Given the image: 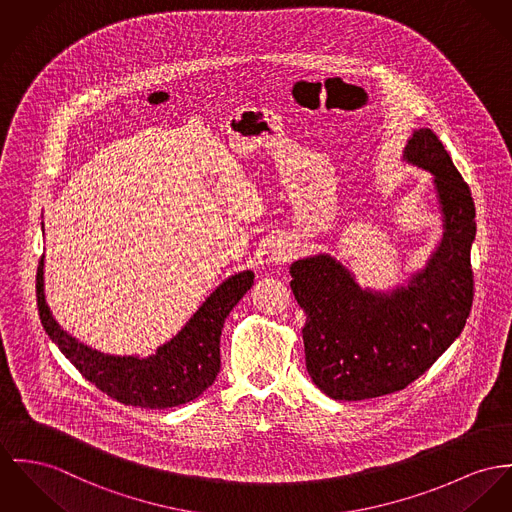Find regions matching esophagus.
Instances as JSON below:
<instances>
[{
  "instance_id": "obj_1",
  "label": "esophagus",
  "mask_w": 512,
  "mask_h": 512,
  "mask_svg": "<svg viewBox=\"0 0 512 512\" xmlns=\"http://www.w3.org/2000/svg\"><path fill=\"white\" fill-rule=\"evenodd\" d=\"M294 253H296V249H294L292 245H288V243H276L275 247H273V251H271V261H275V263L290 261V259L294 257Z\"/></svg>"
}]
</instances>
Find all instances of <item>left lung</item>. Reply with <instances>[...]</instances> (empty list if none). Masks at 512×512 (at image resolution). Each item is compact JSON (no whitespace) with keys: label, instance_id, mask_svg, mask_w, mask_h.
I'll list each match as a JSON object with an SVG mask.
<instances>
[{"label":"left lung","instance_id":"left-lung-1","mask_svg":"<svg viewBox=\"0 0 512 512\" xmlns=\"http://www.w3.org/2000/svg\"><path fill=\"white\" fill-rule=\"evenodd\" d=\"M403 161L433 175L442 237L427 265L388 292L362 288L329 253L294 261L306 368L333 399L394 394L425 374L462 333L473 302L475 206L470 187L431 128L407 140Z\"/></svg>","mask_w":512,"mask_h":512}]
</instances>
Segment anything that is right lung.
Returning <instances> with one entry per match:
<instances>
[{
	"mask_svg": "<svg viewBox=\"0 0 512 512\" xmlns=\"http://www.w3.org/2000/svg\"><path fill=\"white\" fill-rule=\"evenodd\" d=\"M253 271L226 278L198 308L185 327L156 354L117 356L83 345L64 331L44 296V255L37 271L40 323L52 343L103 394L124 405L165 409L197 399L220 372V335L226 317L253 286Z\"/></svg>",
	"mask_w": 512,
	"mask_h": 512,
	"instance_id": "obj_1",
	"label": "right lung"
}]
</instances>
